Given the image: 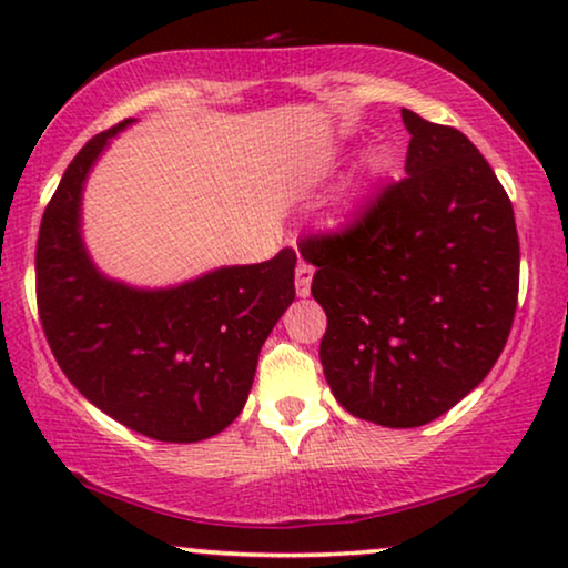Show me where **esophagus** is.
Masks as SVG:
<instances>
[{
    "mask_svg": "<svg viewBox=\"0 0 568 568\" xmlns=\"http://www.w3.org/2000/svg\"><path fill=\"white\" fill-rule=\"evenodd\" d=\"M313 274H315V268L310 266V263L300 261L297 278H294V290H297V297H307V294H310V284H313Z\"/></svg>",
    "mask_w": 568,
    "mask_h": 568,
    "instance_id": "1",
    "label": "esophagus"
}]
</instances>
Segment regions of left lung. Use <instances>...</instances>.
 I'll return each mask as SVG.
<instances>
[{
	"mask_svg": "<svg viewBox=\"0 0 568 568\" xmlns=\"http://www.w3.org/2000/svg\"><path fill=\"white\" fill-rule=\"evenodd\" d=\"M406 178L344 232L307 237L328 315L321 364L364 422L414 429L447 414L499 359L519 290L515 212L463 131L400 111Z\"/></svg>",
	"mask_w": 568,
	"mask_h": 568,
	"instance_id": "left-lung-1",
	"label": "left lung"
}]
</instances>
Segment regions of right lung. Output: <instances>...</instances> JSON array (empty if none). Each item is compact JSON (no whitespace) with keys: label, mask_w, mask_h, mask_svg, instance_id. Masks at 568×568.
<instances>
[{"label":"right lung","mask_w":568,"mask_h":568,"mask_svg":"<svg viewBox=\"0 0 568 568\" xmlns=\"http://www.w3.org/2000/svg\"><path fill=\"white\" fill-rule=\"evenodd\" d=\"M92 136L43 212L38 313L59 367L92 406L144 437L201 442L235 422L261 346L294 300L292 247L251 266L144 290L105 276L82 237V191L111 139Z\"/></svg>","instance_id":"obj_1"}]
</instances>
